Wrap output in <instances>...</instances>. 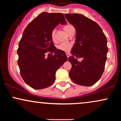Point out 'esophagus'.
Segmentation results:
<instances>
[{
    "label": "esophagus",
    "instance_id": "esophagus-1",
    "mask_svg": "<svg viewBox=\"0 0 121 121\" xmlns=\"http://www.w3.org/2000/svg\"><path fill=\"white\" fill-rule=\"evenodd\" d=\"M66 56H67V57H68V58L70 56V54H69V53H66Z\"/></svg>",
    "mask_w": 121,
    "mask_h": 121
}]
</instances>
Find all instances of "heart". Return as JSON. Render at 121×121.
Returning a JSON list of instances; mask_svg holds the SVG:
<instances>
[{"instance_id": "1", "label": "heart", "mask_w": 121, "mask_h": 121, "mask_svg": "<svg viewBox=\"0 0 121 121\" xmlns=\"http://www.w3.org/2000/svg\"><path fill=\"white\" fill-rule=\"evenodd\" d=\"M73 27L71 25H67V26H65L64 29L65 30L67 34H68L69 30L70 29L72 28ZM51 37L53 40H55V38H56V30H53L51 32ZM71 48V45L69 43H62L60 44H59L58 46V49L61 50V51H64V52H68L69 50Z\"/></svg>"}]
</instances>
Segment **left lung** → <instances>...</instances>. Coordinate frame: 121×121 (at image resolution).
<instances>
[{"label":"left lung","instance_id":"left-lung-1","mask_svg":"<svg viewBox=\"0 0 121 121\" xmlns=\"http://www.w3.org/2000/svg\"><path fill=\"white\" fill-rule=\"evenodd\" d=\"M65 16L76 30L72 56L68 58L72 65L69 77L76 84L91 86L103 74L108 51L106 37L99 25L84 15L66 13ZM75 55L83 58V61L78 62Z\"/></svg>","mask_w":121,"mask_h":121}]
</instances>
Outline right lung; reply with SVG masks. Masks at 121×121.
Listing matches in <instances>:
<instances>
[{
  "mask_svg": "<svg viewBox=\"0 0 121 121\" xmlns=\"http://www.w3.org/2000/svg\"><path fill=\"white\" fill-rule=\"evenodd\" d=\"M59 23L66 24L62 13L42 12L28 25L19 42L17 64L21 76L35 89L53 84L57 70L68 60L65 52L54 46L51 37V32ZM49 52L54 55L45 58V53Z\"/></svg>",
  "mask_w": 121,
  "mask_h": 121,
  "instance_id": "add662e5",
  "label": "right lung"
}]
</instances>
